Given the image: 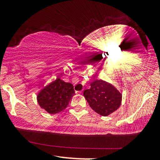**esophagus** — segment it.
Here are the masks:
<instances>
[{"label": "esophagus", "mask_w": 160, "mask_h": 160, "mask_svg": "<svg viewBox=\"0 0 160 160\" xmlns=\"http://www.w3.org/2000/svg\"><path fill=\"white\" fill-rule=\"evenodd\" d=\"M77 93H80V94H81V93H83V91H77Z\"/></svg>", "instance_id": "esophagus-1"}]
</instances>
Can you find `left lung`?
I'll return each mask as SVG.
<instances>
[{
    "instance_id": "8db88e82",
    "label": "left lung",
    "mask_w": 160,
    "mask_h": 160,
    "mask_svg": "<svg viewBox=\"0 0 160 160\" xmlns=\"http://www.w3.org/2000/svg\"><path fill=\"white\" fill-rule=\"evenodd\" d=\"M83 96L90 107L102 116L111 114L122 104V93L112 84L102 80L92 82L90 89L83 91Z\"/></svg>"
}]
</instances>
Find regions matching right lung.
<instances>
[{"mask_svg":"<svg viewBox=\"0 0 160 160\" xmlns=\"http://www.w3.org/2000/svg\"><path fill=\"white\" fill-rule=\"evenodd\" d=\"M74 94L75 90L72 83L57 78L40 90L37 95V101L41 108L54 114L63 111Z\"/></svg>","mask_w":160,"mask_h":160,"instance_id":"right-lung-1","label":"right lung"}]
</instances>
